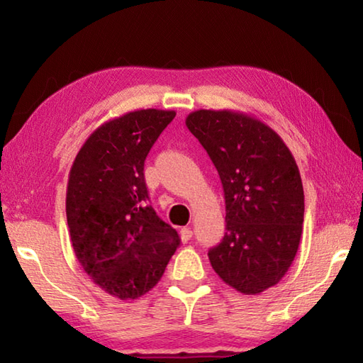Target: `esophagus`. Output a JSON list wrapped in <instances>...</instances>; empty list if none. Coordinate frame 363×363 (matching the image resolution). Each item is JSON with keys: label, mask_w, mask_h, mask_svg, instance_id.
Returning a JSON list of instances; mask_svg holds the SVG:
<instances>
[{"label": "esophagus", "mask_w": 363, "mask_h": 363, "mask_svg": "<svg viewBox=\"0 0 363 363\" xmlns=\"http://www.w3.org/2000/svg\"><path fill=\"white\" fill-rule=\"evenodd\" d=\"M192 235H194V232L190 227H182L181 229V240L182 242H189L190 238H192Z\"/></svg>", "instance_id": "34e87169"}]
</instances>
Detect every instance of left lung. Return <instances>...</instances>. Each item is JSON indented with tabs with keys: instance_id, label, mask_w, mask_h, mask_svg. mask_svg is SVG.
<instances>
[{
	"instance_id": "1",
	"label": "left lung",
	"mask_w": 363,
	"mask_h": 363,
	"mask_svg": "<svg viewBox=\"0 0 363 363\" xmlns=\"http://www.w3.org/2000/svg\"><path fill=\"white\" fill-rule=\"evenodd\" d=\"M216 167L225 195V235L210 250L223 281L243 294L277 285L298 253L304 190L277 133L240 110H195L186 118Z\"/></svg>"
}]
</instances>
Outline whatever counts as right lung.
<instances>
[{
	"label": "right lung",
	"mask_w": 363,
	"mask_h": 363,
	"mask_svg": "<svg viewBox=\"0 0 363 363\" xmlns=\"http://www.w3.org/2000/svg\"><path fill=\"white\" fill-rule=\"evenodd\" d=\"M174 110L140 108L91 133L72 164L67 224L73 253L104 291L138 299L155 286L179 235L147 203L144 162Z\"/></svg>",
	"instance_id": "add662e5"
}]
</instances>
